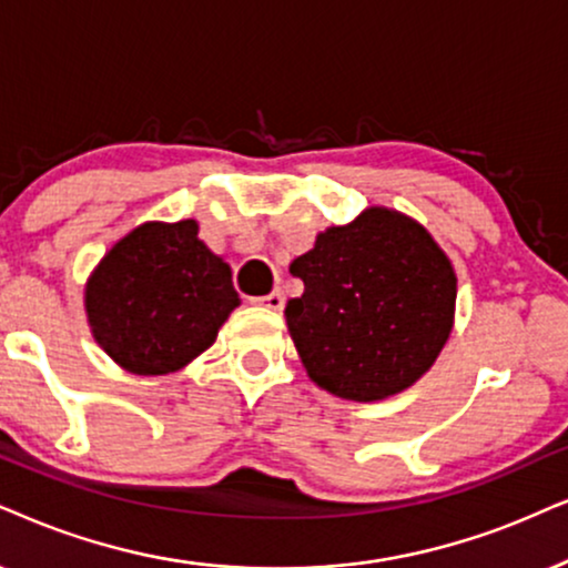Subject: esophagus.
<instances>
[{
	"label": "esophagus",
	"mask_w": 568,
	"mask_h": 568,
	"mask_svg": "<svg viewBox=\"0 0 568 568\" xmlns=\"http://www.w3.org/2000/svg\"><path fill=\"white\" fill-rule=\"evenodd\" d=\"M260 304L264 308H270V312H280V308H283V304H285V298H283V293H280V291H272V293H267V296L260 298Z\"/></svg>",
	"instance_id": "34e87169"
}]
</instances>
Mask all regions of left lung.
Wrapping results in <instances>:
<instances>
[{
  "label": "left lung",
  "instance_id": "left-lung-1",
  "mask_svg": "<svg viewBox=\"0 0 568 568\" xmlns=\"http://www.w3.org/2000/svg\"><path fill=\"white\" fill-rule=\"evenodd\" d=\"M285 306L306 375L337 398L398 396L437 362L456 317V270L425 225L367 206L291 262Z\"/></svg>",
  "mask_w": 568,
  "mask_h": 568
}]
</instances>
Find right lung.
Segmentation results:
<instances>
[{"label":"right lung","mask_w":568,"mask_h":568,"mask_svg":"<svg viewBox=\"0 0 568 568\" xmlns=\"http://www.w3.org/2000/svg\"><path fill=\"white\" fill-rule=\"evenodd\" d=\"M239 304L231 264L199 239L196 220L133 227L83 288L93 341L120 369L141 377L189 367Z\"/></svg>","instance_id":"obj_1"}]
</instances>
